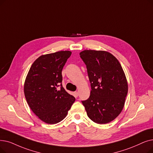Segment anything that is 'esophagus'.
Returning a JSON list of instances; mask_svg holds the SVG:
<instances>
[{
    "instance_id": "obj_1",
    "label": "esophagus",
    "mask_w": 153,
    "mask_h": 153,
    "mask_svg": "<svg viewBox=\"0 0 153 153\" xmlns=\"http://www.w3.org/2000/svg\"><path fill=\"white\" fill-rule=\"evenodd\" d=\"M74 94L75 97H77L78 95H79V92L77 91H76V92H74Z\"/></svg>"
}]
</instances>
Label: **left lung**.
Segmentation results:
<instances>
[{
  "mask_svg": "<svg viewBox=\"0 0 153 153\" xmlns=\"http://www.w3.org/2000/svg\"><path fill=\"white\" fill-rule=\"evenodd\" d=\"M79 54L91 87L89 97L82 101L87 114L96 123H110L121 112L128 91L121 65L107 51L85 50Z\"/></svg>",
  "mask_w": 153,
  "mask_h": 153,
  "instance_id": "8db88e82",
  "label": "left lung"
}]
</instances>
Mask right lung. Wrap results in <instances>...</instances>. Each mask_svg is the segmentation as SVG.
<instances>
[{"instance_id": "add662e5", "label": "right lung", "mask_w": 153, "mask_h": 153, "mask_svg": "<svg viewBox=\"0 0 153 153\" xmlns=\"http://www.w3.org/2000/svg\"><path fill=\"white\" fill-rule=\"evenodd\" d=\"M71 54L65 51L40 56L32 64L25 78L26 101L33 112L47 124L63 120L76 100L62 85V71Z\"/></svg>"}]
</instances>
